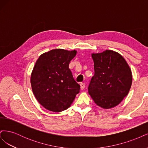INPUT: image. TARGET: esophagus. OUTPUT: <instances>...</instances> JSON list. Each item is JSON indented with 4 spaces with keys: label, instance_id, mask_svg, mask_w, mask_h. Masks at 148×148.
Segmentation results:
<instances>
[{
    "label": "esophagus",
    "instance_id": "esophagus-1",
    "mask_svg": "<svg viewBox=\"0 0 148 148\" xmlns=\"http://www.w3.org/2000/svg\"><path fill=\"white\" fill-rule=\"evenodd\" d=\"M85 88V84L84 83H80V88H81V89H84V88Z\"/></svg>",
    "mask_w": 148,
    "mask_h": 148
}]
</instances>
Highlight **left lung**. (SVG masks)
I'll return each mask as SVG.
<instances>
[{
	"label": "left lung",
	"instance_id": "left-lung-1",
	"mask_svg": "<svg viewBox=\"0 0 148 148\" xmlns=\"http://www.w3.org/2000/svg\"><path fill=\"white\" fill-rule=\"evenodd\" d=\"M95 75L88 92L96 104L103 109L117 106L127 96L132 83L130 66L120 53L106 50L92 53Z\"/></svg>",
	"mask_w": 148,
	"mask_h": 148
}]
</instances>
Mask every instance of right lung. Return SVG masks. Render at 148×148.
<instances>
[{
    "label": "right lung",
    "mask_w": 148,
    "mask_h": 148,
    "mask_svg": "<svg viewBox=\"0 0 148 148\" xmlns=\"http://www.w3.org/2000/svg\"><path fill=\"white\" fill-rule=\"evenodd\" d=\"M77 51L53 49L40 56L31 75V88L39 104L59 112L67 109L79 92L80 86L69 69Z\"/></svg>",
    "instance_id": "add662e5"
}]
</instances>
